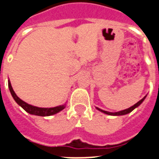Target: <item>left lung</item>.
Listing matches in <instances>:
<instances>
[{"instance_id":"obj_1","label":"left lung","mask_w":159,"mask_h":159,"mask_svg":"<svg viewBox=\"0 0 159 159\" xmlns=\"http://www.w3.org/2000/svg\"><path fill=\"white\" fill-rule=\"evenodd\" d=\"M146 96H145L141 100H139L138 103H136L135 104H134L133 106H131L130 108H126V109H124V110H121V111H119V112H108V111H104V110H102V109H100V108H97V107H96V109L97 110H99L100 112H103V113H105V114L107 115H110V116H122V115H125V114H128V113H129V112H132L134 109H135L136 108H138L139 105H140L141 104H142L143 101H144V100L146 99Z\"/></svg>"}]
</instances>
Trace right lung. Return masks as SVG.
Listing matches in <instances>:
<instances>
[{
	"label": "right lung",
	"mask_w": 159,
	"mask_h": 159,
	"mask_svg": "<svg viewBox=\"0 0 159 159\" xmlns=\"http://www.w3.org/2000/svg\"><path fill=\"white\" fill-rule=\"evenodd\" d=\"M8 85H9V89L10 91V93H11L13 98L14 99V100L16 101L18 105L21 107V108L30 114L35 115V116H51V115L56 114L58 112H59L60 111H62L63 109H64L65 107H66V104H63V105H59V106L54 107V108H39V107L34 106V105H31V104H27L26 102L23 101L22 100L19 98L18 96L16 95V93H14L13 88H12L11 83L9 81V80H8Z\"/></svg>",
	"instance_id": "obj_1"
}]
</instances>
